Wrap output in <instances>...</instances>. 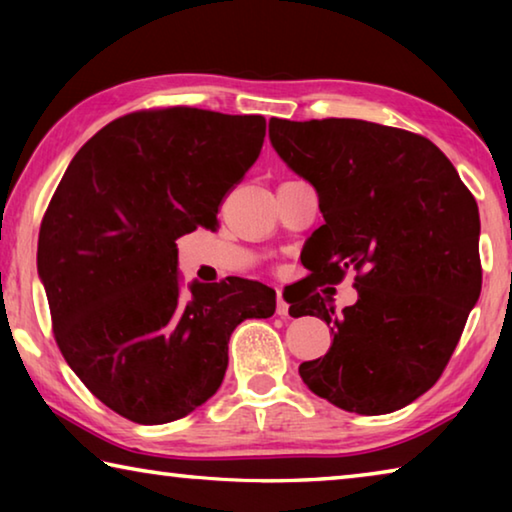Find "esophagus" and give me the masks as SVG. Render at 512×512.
I'll return each mask as SVG.
<instances>
[{"label":"esophagus","mask_w":512,"mask_h":512,"mask_svg":"<svg viewBox=\"0 0 512 512\" xmlns=\"http://www.w3.org/2000/svg\"><path fill=\"white\" fill-rule=\"evenodd\" d=\"M277 316H282V318L289 316V302L284 300L282 291H277Z\"/></svg>","instance_id":"1"}]
</instances>
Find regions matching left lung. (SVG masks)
I'll return each instance as SVG.
<instances>
[{"instance_id":"8db88e82","label":"left lung","mask_w":512,"mask_h":512,"mask_svg":"<svg viewBox=\"0 0 512 512\" xmlns=\"http://www.w3.org/2000/svg\"><path fill=\"white\" fill-rule=\"evenodd\" d=\"M268 137L318 194L325 223L309 237L318 282L359 273V298L341 314L314 287L305 311H293L325 320L334 336L325 357L300 363V377L343 411L402 409L443 375L479 300L474 196L436 144L402 128L273 117Z\"/></svg>"}]
</instances>
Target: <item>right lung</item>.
<instances>
[{
    "instance_id": "obj_1",
    "label": "right lung",
    "mask_w": 512,
    "mask_h": 512,
    "mask_svg": "<svg viewBox=\"0 0 512 512\" xmlns=\"http://www.w3.org/2000/svg\"><path fill=\"white\" fill-rule=\"evenodd\" d=\"M266 119L198 108L133 112L69 162L40 225L38 275L69 368L124 418L164 424L219 391L228 341L268 318L253 280L192 282L176 239L216 228L225 192L262 151Z\"/></svg>"
}]
</instances>
